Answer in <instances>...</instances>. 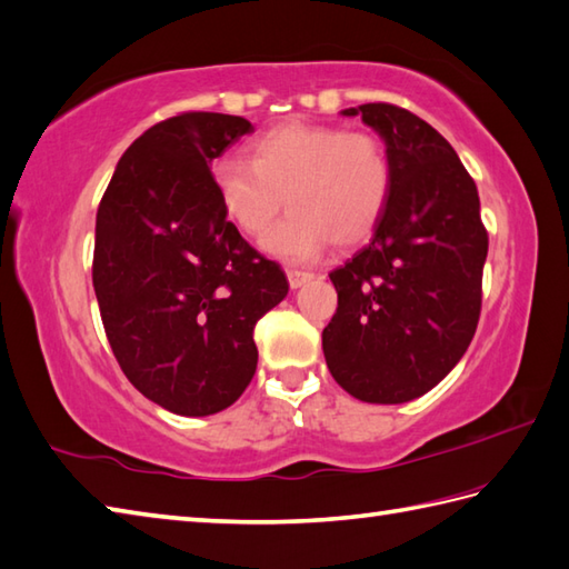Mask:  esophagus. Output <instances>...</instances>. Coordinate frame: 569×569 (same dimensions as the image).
Segmentation results:
<instances>
[{
  "label": "esophagus",
  "instance_id": "esophagus-1",
  "mask_svg": "<svg viewBox=\"0 0 569 569\" xmlns=\"http://www.w3.org/2000/svg\"><path fill=\"white\" fill-rule=\"evenodd\" d=\"M311 272L307 270H287V280H289V287L292 289H299L301 284H307L311 280Z\"/></svg>",
  "mask_w": 569,
  "mask_h": 569
}]
</instances>
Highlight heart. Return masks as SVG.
Returning <instances> with one entry per match:
<instances>
[{"mask_svg":"<svg viewBox=\"0 0 569 569\" xmlns=\"http://www.w3.org/2000/svg\"><path fill=\"white\" fill-rule=\"evenodd\" d=\"M211 178L223 213L248 238L272 229L287 197L292 213L262 241L287 262H313L331 243L365 241L382 221L391 192L387 150L375 136L305 121L258 136L248 162L217 160Z\"/></svg>","mask_w":569,"mask_h":569,"instance_id":"obj_1","label":"heart"}]
</instances>
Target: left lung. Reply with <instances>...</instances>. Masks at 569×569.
<instances>
[{"label": "left lung", "instance_id": "8db88e82", "mask_svg": "<svg viewBox=\"0 0 569 569\" xmlns=\"http://www.w3.org/2000/svg\"><path fill=\"white\" fill-rule=\"evenodd\" d=\"M380 133L391 192L370 243L333 270L323 328L333 380L368 403H403L456 368L482 307L487 231L475 180L431 123L395 104L340 111Z\"/></svg>", "mask_w": 569, "mask_h": 569}]
</instances>
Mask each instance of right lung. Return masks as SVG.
I'll return each mask as SVG.
<instances>
[{
    "instance_id": "obj_1",
    "label": "right lung",
    "mask_w": 569,
    "mask_h": 569,
    "mask_svg": "<svg viewBox=\"0 0 569 569\" xmlns=\"http://www.w3.org/2000/svg\"><path fill=\"white\" fill-rule=\"evenodd\" d=\"M250 131L213 111L156 123L97 209L92 284L109 346L146 399L180 416L219 413L243 395L258 368L252 328L289 292L213 189L211 162Z\"/></svg>"
}]
</instances>
